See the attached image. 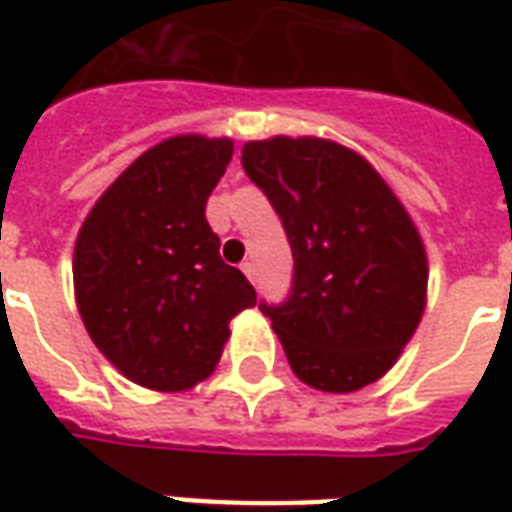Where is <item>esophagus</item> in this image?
Instances as JSON below:
<instances>
[{
  "label": "esophagus",
  "instance_id": "1",
  "mask_svg": "<svg viewBox=\"0 0 512 512\" xmlns=\"http://www.w3.org/2000/svg\"><path fill=\"white\" fill-rule=\"evenodd\" d=\"M241 271H244V274H246V279H249V282H257V271H255V263H244V266H241Z\"/></svg>",
  "mask_w": 512,
  "mask_h": 512
}]
</instances>
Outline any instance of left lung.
I'll return each instance as SVG.
<instances>
[{
	"label": "left lung",
	"instance_id": "obj_1",
	"mask_svg": "<svg viewBox=\"0 0 512 512\" xmlns=\"http://www.w3.org/2000/svg\"><path fill=\"white\" fill-rule=\"evenodd\" d=\"M293 249L282 304L260 301L293 373L321 392H356L395 365L417 332L428 257L406 208L370 161L315 136L241 150Z\"/></svg>",
	"mask_w": 512,
	"mask_h": 512
}]
</instances>
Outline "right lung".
Returning <instances> with one entry per match:
<instances>
[{
    "label": "right lung",
    "instance_id": "right-lung-1",
    "mask_svg": "<svg viewBox=\"0 0 512 512\" xmlns=\"http://www.w3.org/2000/svg\"><path fill=\"white\" fill-rule=\"evenodd\" d=\"M230 158V139H164L101 194L79 230L73 288L84 329L134 384H200L219 365L230 321L255 307V288L224 263L205 219Z\"/></svg>",
    "mask_w": 512,
    "mask_h": 512
}]
</instances>
